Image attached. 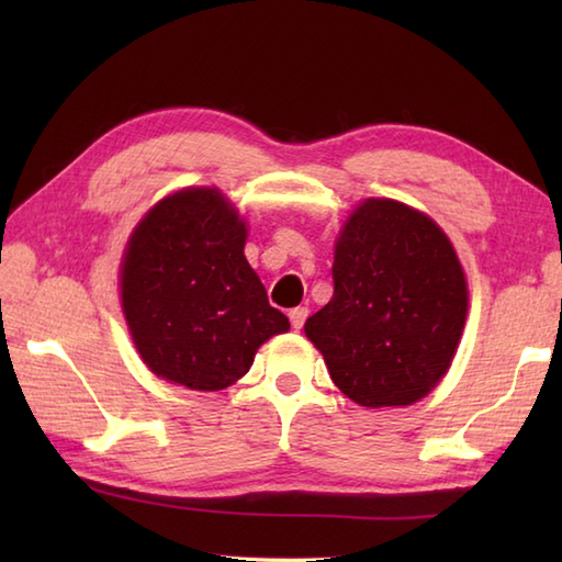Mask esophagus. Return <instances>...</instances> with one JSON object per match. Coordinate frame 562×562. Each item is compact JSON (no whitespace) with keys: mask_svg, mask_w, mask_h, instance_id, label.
I'll list each match as a JSON object with an SVG mask.
<instances>
[{"mask_svg":"<svg viewBox=\"0 0 562 562\" xmlns=\"http://www.w3.org/2000/svg\"><path fill=\"white\" fill-rule=\"evenodd\" d=\"M308 318V308L306 306H296L290 312V321H292V328L300 330L304 326V321Z\"/></svg>","mask_w":562,"mask_h":562,"instance_id":"obj_1","label":"esophagus"}]
</instances>
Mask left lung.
<instances>
[{"mask_svg": "<svg viewBox=\"0 0 562 562\" xmlns=\"http://www.w3.org/2000/svg\"><path fill=\"white\" fill-rule=\"evenodd\" d=\"M465 314L469 288L447 234L403 202L369 198L336 241L333 300L304 330L345 396L384 408L439 384Z\"/></svg>", "mask_w": 562, "mask_h": 562, "instance_id": "1", "label": "left lung"}]
</instances>
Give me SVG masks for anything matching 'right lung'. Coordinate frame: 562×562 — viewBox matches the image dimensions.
<instances>
[{
	"instance_id": "add662e5",
	"label": "right lung",
	"mask_w": 562,
	"mask_h": 562,
	"mask_svg": "<svg viewBox=\"0 0 562 562\" xmlns=\"http://www.w3.org/2000/svg\"><path fill=\"white\" fill-rule=\"evenodd\" d=\"M246 222L217 188L166 195L130 236L121 266L127 328L154 374L193 391L232 386L290 321L244 256Z\"/></svg>"
}]
</instances>
